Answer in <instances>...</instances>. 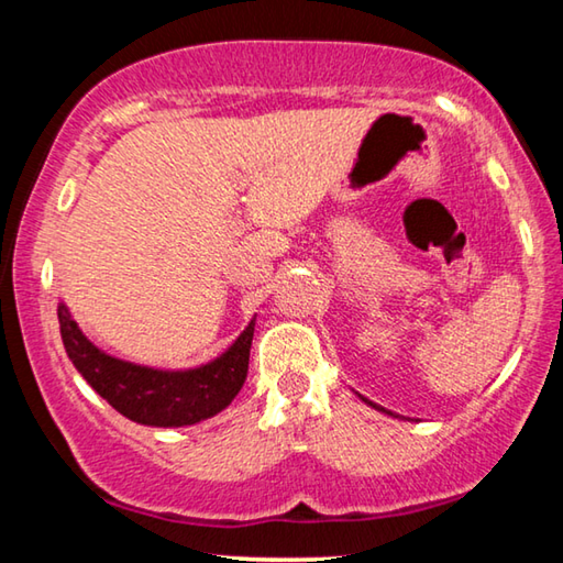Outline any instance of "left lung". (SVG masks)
Here are the masks:
<instances>
[{
	"instance_id": "8db88e82",
	"label": "left lung",
	"mask_w": 563,
	"mask_h": 563,
	"mask_svg": "<svg viewBox=\"0 0 563 563\" xmlns=\"http://www.w3.org/2000/svg\"><path fill=\"white\" fill-rule=\"evenodd\" d=\"M362 399H365V397H362ZM365 402H367L369 407H375V409H379V412H387V409H383V407H377L375 402H369V399H365ZM387 415H393V412H387Z\"/></svg>"
}]
</instances>
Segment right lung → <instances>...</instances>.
<instances>
[{"mask_svg": "<svg viewBox=\"0 0 563 563\" xmlns=\"http://www.w3.org/2000/svg\"><path fill=\"white\" fill-rule=\"evenodd\" d=\"M56 312H59L66 355L74 367L117 412L139 424H196L231 405L245 383L255 328L253 320L221 357L201 367L168 373V369L141 367L107 355L76 328L64 302H59Z\"/></svg>", "mask_w": 563, "mask_h": 563, "instance_id": "obj_1", "label": "right lung"}]
</instances>
